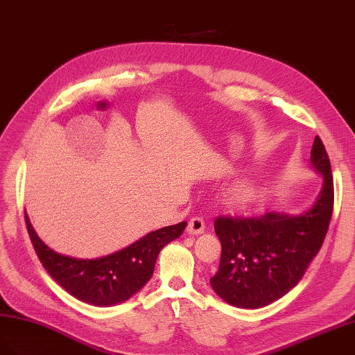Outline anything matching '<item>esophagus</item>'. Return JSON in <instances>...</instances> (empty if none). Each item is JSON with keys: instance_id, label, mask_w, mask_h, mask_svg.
Instances as JSON below:
<instances>
[{"instance_id": "1", "label": "esophagus", "mask_w": 355, "mask_h": 355, "mask_svg": "<svg viewBox=\"0 0 355 355\" xmlns=\"http://www.w3.org/2000/svg\"><path fill=\"white\" fill-rule=\"evenodd\" d=\"M205 227H206L205 219L200 218V216H194L188 221L187 232H188V234H196L197 236V234H201L205 232Z\"/></svg>"}]
</instances>
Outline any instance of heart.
I'll use <instances>...</instances> for the list:
<instances>
[{"label":"heart","instance_id":"heart-1","mask_svg":"<svg viewBox=\"0 0 355 355\" xmlns=\"http://www.w3.org/2000/svg\"><path fill=\"white\" fill-rule=\"evenodd\" d=\"M230 200L236 205H243L248 203L249 200L254 197V188L248 184V182H239L228 193Z\"/></svg>","mask_w":355,"mask_h":355}]
</instances>
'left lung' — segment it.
<instances>
[{"mask_svg":"<svg viewBox=\"0 0 355 355\" xmlns=\"http://www.w3.org/2000/svg\"><path fill=\"white\" fill-rule=\"evenodd\" d=\"M311 162L324 176V185L308 212L299 216L269 212L215 219L223 251L210 285L227 303L243 309L273 303L299 284L320 252L333 214L334 188L330 159L318 136L313 140Z\"/></svg>","mask_w":355,"mask_h":355,"instance_id":"left-lung-1","label":"left lung"}]
</instances>
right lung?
Returning a JSON list of instances; mask_svg holds the SVG:
<instances>
[{"label": "right lung", "mask_w": 355, "mask_h": 355, "mask_svg": "<svg viewBox=\"0 0 355 355\" xmlns=\"http://www.w3.org/2000/svg\"><path fill=\"white\" fill-rule=\"evenodd\" d=\"M28 234L40 263L53 279L76 299L94 306H110L128 300L145 285L152 273L159 251L178 239L187 223L155 230L136 243L95 260L65 257L44 245L25 214Z\"/></svg>", "instance_id": "add662e5"}]
</instances>
